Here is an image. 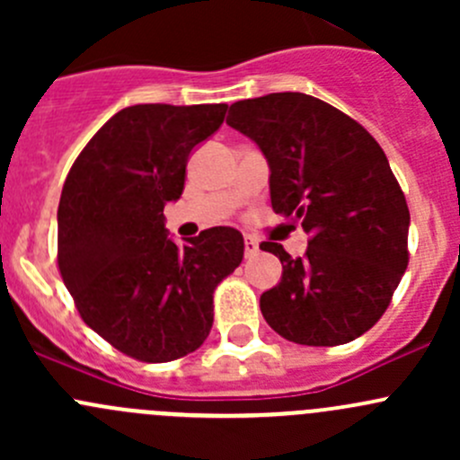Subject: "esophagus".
<instances>
[{
    "label": "esophagus",
    "mask_w": 460,
    "mask_h": 460,
    "mask_svg": "<svg viewBox=\"0 0 460 460\" xmlns=\"http://www.w3.org/2000/svg\"><path fill=\"white\" fill-rule=\"evenodd\" d=\"M258 252H260V244L256 243V240H253V238H244V256L252 258V256H256Z\"/></svg>",
    "instance_id": "34e87169"
}]
</instances>
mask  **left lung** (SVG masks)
<instances>
[{
  "label": "left lung",
  "instance_id": "1",
  "mask_svg": "<svg viewBox=\"0 0 460 460\" xmlns=\"http://www.w3.org/2000/svg\"><path fill=\"white\" fill-rule=\"evenodd\" d=\"M226 124L267 157L273 211L309 234L303 258L260 244L282 262L280 282L260 296L269 327L312 347L363 336L410 260V208L383 148L349 115L305 93L235 102Z\"/></svg>",
  "mask_w": 460,
  "mask_h": 460
}]
</instances>
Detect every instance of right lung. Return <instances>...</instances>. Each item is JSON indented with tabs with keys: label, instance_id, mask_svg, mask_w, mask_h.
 <instances>
[{
	"label": "right lung",
	"instance_id": "right-lung-1",
	"mask_svg": "<svg viewBox=\"0 0 460 460\" xmlns=\"http://www.w3.org/2000/svg\"><path fill=\"white\" fill-rule=\"evenodd\" d=\"M226 104H136L115 113L68 171L58 208V264L80 316L144 363L191 354L213 324V291L244 256L243 234L216 226L169 238L164 204L187 162L225 122Z\"/></svg>",
	"mask_w": 460,
	"mask_h": 460
}]
</instances>
